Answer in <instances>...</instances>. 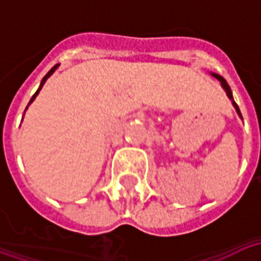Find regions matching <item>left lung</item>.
<instances>
[{
	"label": "left lung",
	"mask_w": 261,
	"mask_h": 261,
	"mask_svg": "<svg viewBox=\"0 0 261 261\" xmlns=\"http://www.w3.org/2000/svg\"><path fill=\"white\" fill-rule=\"evenodd\" d=\"M213 75H214V76H215V78H217V80L221 81V85H222V88H224L225 91H226V95H228V97H229L230 100H232V103H233V106H235L238 114H239V116H241V117H242L241 110H239V108H238V105H236L235 100H233V96H232V92H230V88H229V85L226 84V81H225L224 78H222V76H219V75H217V74H213Z\"/></svg>",
	"instance_id": "left-lung-1"
}]
</instances>
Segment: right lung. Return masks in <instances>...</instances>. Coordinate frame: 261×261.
Returning <instances> with one entry per match:
<instances>
[{
	"label": "right lung",
	"mask_w": 261,
	"mask_h": 261,
	"mask_svg": "<svg viewBox=\"0 0 261 261\" xmlns=\"http://www.w3.org/2000/svg\"><path fill=\"white\" fill-rule=\"evenodd\" d=\"M57 67H59V64H56V65H54L53 68L50 69V71H48L47 74L44 75V78H43V80H42V82H40V86H39V89H37V91H36V93H35V95H33V96H32V99H31V102H29V105H31V103L33 102V100H35V99H36V96H37V95H39V92H40V89H42V88H43V85H44V82H46V81H47V78H48V76H50V75L53 74L54 71H56V69H57ZM29 105H28V106H29ZM28 106H26V109H28ZM26 109H25V110H26ZM23 114H25V113H23Z\"/></svg>",
	"instance_id": "right-lung-1"
}]
</instances>
